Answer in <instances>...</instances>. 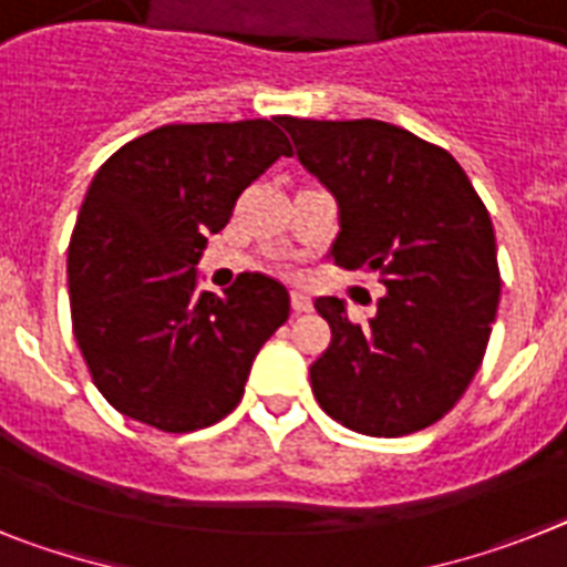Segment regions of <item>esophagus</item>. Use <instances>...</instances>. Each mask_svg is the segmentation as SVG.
<instances>
[{
	"label": "esophagus",
	"mask_w": 567,
	"mask_h": 567,
	"mask_svg": "<svg viewBox=\"0 0 567 567\" xmlns=\"http://www.w3.org/2000/svg\"><path fill=\"white\" fill-rule=\"evenodd\" d=\"M291 306H293V311H297V313H308L313 308V302H311V297H308V293L293 291L291 293Z\"/></svg>",
	"instance_id": "obj_1"
}]
</instances>
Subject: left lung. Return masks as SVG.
I'll return each instance as SVG.
<instances>
[{"instance_id": "left-lung-1", "label": "left lung", "mask_w": 567, "mask_h": 567, "mask_svg": "<svg viewBox=\"0 0 567 567\" xmlns=\"http://www.w3.org/2000/svg\"><path fill=\"white\" fill-rule=\"evenodd\" d=\"M279 123L340 204L334 265L386 285L369 322L349 320L334 297L313 302L331 326L311 365L313 398L363 435L426 430L467 392L496 322L502 274L487 207L450 152L394 123Z\"/></svg>"}]
</instances>
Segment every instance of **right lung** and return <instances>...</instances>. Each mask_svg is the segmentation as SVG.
<instances>
[{
  "instance_id": "obj_1",
  "label": "right lung",
  "mask_w": 567,
  "mask_h": 567,
  "mask_svg": "<svg viewBox=\"0 0 567 567\" xmlns=\"http://www.w3.org/2000/svg\"><path fill=\"white\" fill-rule=\"evenodd\" d=\"M291 144L274 121L166 123L94 175L69 245L71 328L121 415L193 432L239 406L259 349L291 313L282 282L239 274L195 291L207 233Z\"/></svg>"
}]
</instances>
